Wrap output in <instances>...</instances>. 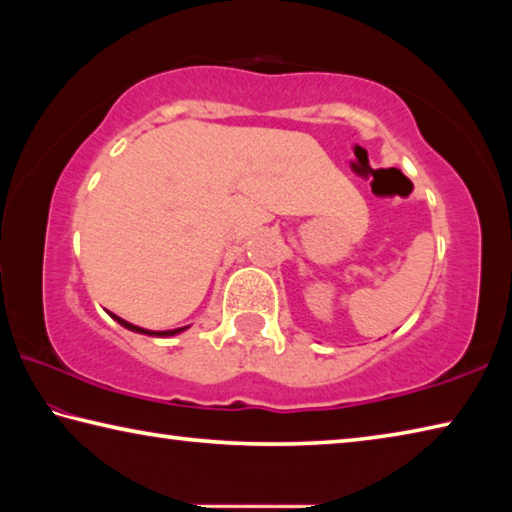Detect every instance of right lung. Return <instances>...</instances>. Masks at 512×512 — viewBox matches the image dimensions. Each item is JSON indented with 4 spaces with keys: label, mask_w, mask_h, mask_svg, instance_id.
I'll list each match as a JSON object with an SVG mask.
<instances>
[{
    "label": "right lung",
    "mask_w": 512,
    "mask_h": 512,
    "mask_svg": "<svg viewBox=\"0 0 512 512\" xmlns=\"http://www.w3.org/2000/svg\"><path fill=\"white\" fill-rule=\"evenodd\" d=\"M112 318L117 320V323L121 325V327H126V329H131V332H135V334H146V336H160V339H164V336H176V334H180V332H185V329H189V325H185V327H176V329H162V332H155V329H144V327H140V325H133V323H128V320H124V318H119V316H115V314H110Z\"/></svg>",
    "instance_id": "1"
}]
</instances>
